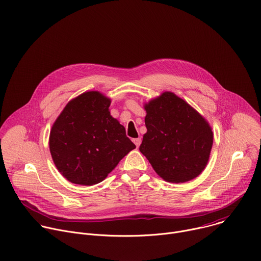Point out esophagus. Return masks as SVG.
Returning a JSON list of instances; mask_svg holds the SVG:
<instances>
[{
    "mask_svg": "<svg viewBox=\"0 0 261 261\" xmlns=\"http://www.w3.org/2000/svg\"><path fill=\"white\" fill-rule=\"evenodd\" d=\"M133 142L135 143L136 147H138L140 145V143H141V138H135V139H133Z\"/></svg>",
    "mask_w": 261,
    "mask_h": 261,
    "instance_id": "obj_1",
    "label": "esophagus"
}]
</instances>
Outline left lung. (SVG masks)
<instances>
[{"label":"left lung","instance_id":"1","mask_svg":"<svg viewBox=\"0 0 261 261\" xmlns=\"http://www.w3.org/2000/svg\"><path fill=\"white\" fill-rule=\"evenodd\" d=\"M147 132L139 151L170 182L188 181L204 169L213 145L207 122L187 102L165 92L145 104Z\"/></svg>","mask_w":261,"mask_h":261}]
</instances>
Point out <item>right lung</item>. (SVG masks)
Wrapping results in <instances>:
<instances>
[{
  "label": "right lung",
  "mask_w": 261,
  "mask_h": 261,
  "mask_svg": "<svg viewBox=\"0 0 261 261\" xmlns=\"http://www.w3.org/2000/svg\"><path fill=\"white\" fill-rule=\"evenodd\" d=\"M109 105L99 92H87L71 100L55 122L49 150L69 181L98 184L135 148L124 126L110 116Z\"/></svg>",
  "instance_id": "obj_1"
}]
</instances>
